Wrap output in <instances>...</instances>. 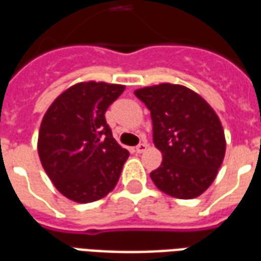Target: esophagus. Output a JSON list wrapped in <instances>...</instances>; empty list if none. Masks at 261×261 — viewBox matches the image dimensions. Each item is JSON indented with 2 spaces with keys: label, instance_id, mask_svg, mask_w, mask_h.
Wrapping results in <instances>:
<instances>
[{
  "label": "esophagus",
  "instance_id": "1",
  "mask_svg": "<svg viewBox=\"0 0 261 261\" xmlns=\"http://www.w3.org/2000/svg\"><path fill=\"white\" fill-rule=\"evenodd\" d=\"M148 148V144H145V142H142V144H140V145H137L136 147V152L137 153H142L147 151Z\"/></svg>",
  "mask_w": 261,
  "mask_h": 261
}]
</instances>
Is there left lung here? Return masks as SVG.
<instances>
[{
	"instance_id": "8db88e82",
	"label": "left lung",
	"mask_w": 261,
	"mask_h": 261,
	"mask_svg": "<svg viewBox=\"0 0 261 261\" xmlns=\"http://www.w3.org/2000/svg\"><path fill=\"white\" fill-rule=\"evenodd\" d=\"M134 93L151 110L153 144L164 156L149 175L155 186L181 200L201 196L217 177L226 149L217 113L183 85L165 82Z\"/></svg>"
}]
</instances>
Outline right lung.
I'll list each match as a JSON object with an SVG mask.
<instances>
[{
  "instance_id": "1",
  "label": "right lung",
  "mask_w": 261,
  "mask_h": 261,
  "mask_svg": "<svg viewBox=\"0 0 261 261\" xmlns=\"http://www.w3.org/2000/svg\"><path fill=\"white\" fill-rule=\"evenodd\" d=\"M124 89L119 84L78 82L43 116L39 158L56 189L72 201H97L119 181L130 153L113 138L105 113Z\"/></svg>"
}]
</instances>
